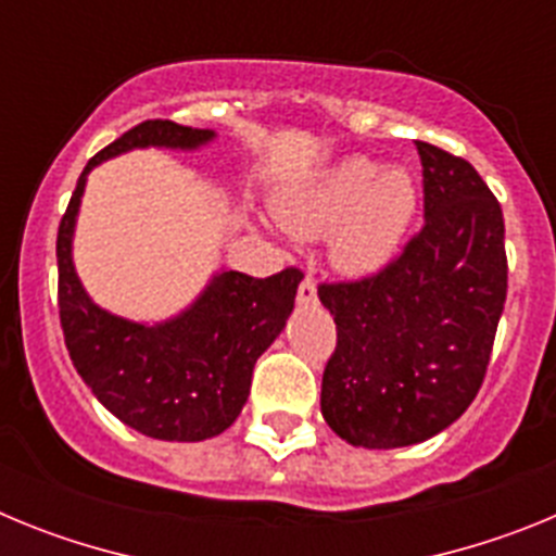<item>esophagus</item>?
Wrapping results in <instances>:
<instances>
[{"mask_svg":"<svg viewBox=\"0 0 556 556\" xmlns=\"http://www.w3.org/2000/svg\"><path fill=\"white\" fill-rule=\"evenodd\" d=\"M317 301V283H314L312 275H306L301 281V287H298V303L301 306H308V303Z\"/></svg>","mask_w":556,"mask_h":556,"instance_id":"obj_1","label":"esophagus"}]
</instances>
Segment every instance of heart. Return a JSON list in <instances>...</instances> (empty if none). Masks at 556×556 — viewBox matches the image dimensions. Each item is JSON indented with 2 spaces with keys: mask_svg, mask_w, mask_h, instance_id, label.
Masks as SVG:
<instances>
[{
  "mask_svg": "<svg viewBox=\"0 0 556 556\" xmlns=\"http://www.w3.org/2000/svg\"><path fill=\"white\" fill-rule=\"evenodd\" d=\"M289 233L317 239L331 233V262L345 275H372L401 250L417 211V186L404 166L381 169L367 155L326 166L278 200Z\"/></svg>",
  "mask_w": 556,
  "mask_h": 556,
  "instance_id": "heart-1",
  "label": "heart"
}]
</instances>
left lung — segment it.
<instances>
[{
	"label": "left lung",
	"mask_w": 556,
	"mask_h": 556,
	"mask_svg": "<svg viewBox=\"0 0 556 556\" xmlns=\"http://www.w3.org/2000/svg\"><path fill=\"white\" fill-rule=\"evenodd\" d=\"M424 228L370 278L320 283L337 323L326 424L358 448H404L448 429L479 392L504 301L498 200L465 159L417 141Z\"/></svg>",
	"instance_id": "obj_1"
}]
</instances>
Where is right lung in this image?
I'll return each instance as SVG.
<instances>
[{"mask_svg": "<svg viewBox=\"0 0 556 556\" xmlns=\"http://www.w3.org/2000/svg\"><path fill=\"white\" fill-rule=\"evenodd\" d=\"M214 130L150 119L100 150L83 169L58 228V308L68 356L102 406L155 440L200 443L233 424L250 395L255 358L283 331L303 273L269 278L223 269L172 320L132 323L97 306L72 262V236L88 172L136 147L198 150Z\"/></svg>", "mask_w": 556, "mask_h": 556, "instance_id": "1", "label": "right lung"}]
</instances>
